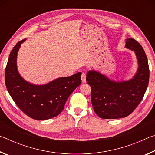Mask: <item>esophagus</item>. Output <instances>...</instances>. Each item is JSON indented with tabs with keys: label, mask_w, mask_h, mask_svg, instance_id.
Masks as SVG:
<instances>
[{
	"label": "esophagus",
	"mask_w": 155,
	"mask_h": 155,
	"mask_svg": "<svg viewBox=\"0 0 155 155\" xmlns=\"http://www.w3.org/2000/svg\"><path fill=\"white\" fill-rule=\"evenodd\" d=\"M81 81H82V83H86V75L83 73L82 75H81Z\"/></svg>",
	"instance_id": "1"
}]
</instances>
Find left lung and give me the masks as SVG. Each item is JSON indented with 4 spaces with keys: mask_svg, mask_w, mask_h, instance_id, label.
<instances>
[{
    "mask_svg": "<svg viewBox=\"0 0 155 155\" xmlns=\"http://www.w3.org/2000/svg\"><path fill=\"white\" fill-rule=\"evenodd\" d=\"M125 48L134 51L138 68L128 80L110 79L99 71L91 70L86 80L91 86V101L98 117L118 119L130 115L142 100L149 82V67L145 52L133 38L126 40Z\"/></svg>",
    "mask_w": 155,
    "mask_h": 155,
    "instance_id": "left-lung-1",
    "label": "left lung"
}]
</instances>
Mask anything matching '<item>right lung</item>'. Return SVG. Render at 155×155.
Returning a JSON list of instances; mask_svg holds the SVG:
<instances>
[{
    "label": "right lung",
    "mask_w": 155,
    "mask_h": 155,
    "mask_svg": "<svg viewBox=\"0 0 155 155\" xmlns=\"http://www.w3.org/2000/svg\"><path fill=\"white\" fill-rule=\"evenodd\" d=\"M25 41H18L9 54L5 72L6 87L17 106L28 116L38 120L52 118L63 111L68 97L81 85V72L44 85L28 82L21 77L17 67L18 52Z\"/></svg>",
    "instance_id": "1"
}]
</instances>
